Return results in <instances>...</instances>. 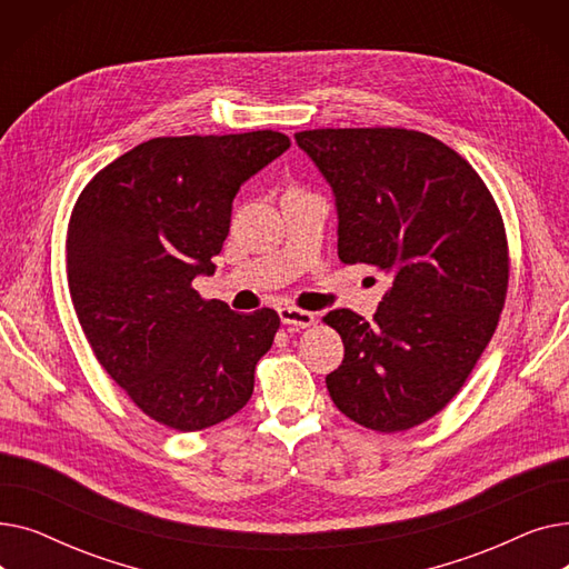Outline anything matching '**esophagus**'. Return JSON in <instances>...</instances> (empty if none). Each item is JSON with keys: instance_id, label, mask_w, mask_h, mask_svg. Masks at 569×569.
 I'll list each match as a JSON object with an SVG mask.
<instances>
[{"instance_id": "esophagus-1", "label": "esophagus", "mask_w": 569, "mask_h": 569, "mask_svg": "<svg viewBox=\"0 0 569 569\" xmlns=\"http://www.w3.org/2000/svg\"><path fill=\"white\" fill-rule=\"evenodd\" d=\"M279 318L283 325H290V327H311L313 325V313L309 311H302V309H295V307H281L279 309Z\"/></svg>"}]
</instances>
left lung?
I'll return each mask as SVG.
<instances>
[{
    "label": "left lung",
    "instance_id": "left-lung-1",
    "mask_svg": "<svg viewBox=\"0 0 569 569\" xmlns=\"http://www.w3.org/2000/svg\"><path fill=\"white\" fill-rule=\"evenodd\" d=\"M335 193L339 258L390 277L373 322L325 316L343 362L325 378L352 422L395 433L461 390L507 292V242L485 182L445 142L406 129L295 133Z\"/></svg>",
    "mask_w": 569,
    "mask_h": 569
}]
</instances>
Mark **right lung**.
Here are the masks:
<instances>
[{
    "label": "right lung",
    "mask_w": 569,
    "mask_h": 569,
    "mask_svg": "<svg viewBox=\"0 0 569 569\" xmlns=\"http://www.w3.org/2000/svg\"><path fill=\"white\" fill-rule=\"evenodd\" d=\"M288 147L279 131L152 138L76 202L67 269L84 337L133 403L170 429L214 427L253 395L277 311L234 313L191 283L214 274L239 187Z\"/></svg>",
    "instance_id": "add662e5"
}]
</instances>
